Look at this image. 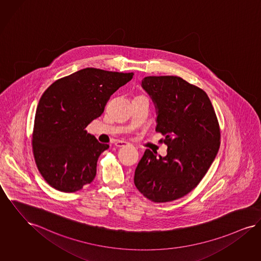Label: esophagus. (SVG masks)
<instances>
[{"mask_svg":"<svg viewBox=\"0 0 261 261\" xmlns=\"http://www.w3.org/2000/svg\"><path fill=\"white\" fill-rule=\"evenodd\" d=\"M127 144L128 143L126 141H124V140H117L116 142H115V146L116 147H125Z\"/></svg>","mask_w":261,"mask_h":261,"instance_id":"esophagus-1","label":"esophagus"}]
</instances>
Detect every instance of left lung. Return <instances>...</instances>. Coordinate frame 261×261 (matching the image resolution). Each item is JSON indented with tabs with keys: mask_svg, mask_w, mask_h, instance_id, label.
Segmentation results:
<instances>
[{
	"mask_svg": "<svg viewBox=\"0 0 261 261\" xmlns=\"http://www.w3.org/2000/svg\"><path fill=\"white\" fill-rule=\"evenodd\" d=\"M142 88L156 109L155 132L167 154L147 149L135 172L137 190L153 202H169L192 192L220 148L221 132L211 100L202 89L178 76H147Z\"/></svg>",
	"mask_w": 261,
	"mask_h": 261,
	"instance_id": "1",
	"label": "left lung"
}]
</instances>
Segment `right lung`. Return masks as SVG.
I'll return each instance as SVG.
<instances>
[{
	"label": "right lung",
	"instance_id": "1",
	"mask_svg": "<svg viewBox=\"0 0 261 261\" xmlns=\"http://www.w3.org/2000/svg\"><path fill=\"white\" fill-rule=\"evenodd\" d=\"M133 76V72L83 68L56 80L43 93L35 117L33 153L52 188L74 193L95 179L98 156L109 145L99 143L86 127Z\"/></svg>",
	"mask_w": 261,
	"mask_h": 261
}]
</instances>
